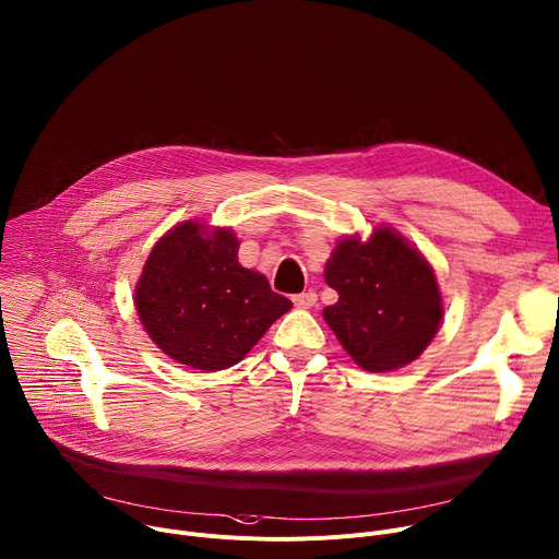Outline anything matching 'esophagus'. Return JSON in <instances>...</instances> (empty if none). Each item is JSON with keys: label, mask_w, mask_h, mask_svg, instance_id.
<instances>
[{"label": "esophagus", "mask_w": 559, "mask_h": 559, "mask_svg": "<svg viewBox=\"0 0 559 559\" xmlns=\"http://www.w3.org/2000/svg\"><path fill=\"white\" fill-rule=\"evenodd\" d=\"M318 302V296H316V292H302V294H298V296H294V305L296 307H300V309H309V307H313Z\"/></svg>", "instance_id": "obj_1"}]
</instances>
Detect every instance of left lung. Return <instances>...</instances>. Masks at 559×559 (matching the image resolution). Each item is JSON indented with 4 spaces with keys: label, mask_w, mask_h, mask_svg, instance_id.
Masks as SVG:
<instances>
[{
    "label": "left lung",
    "mask_w": 559,
    "mask_h": 559,
    "mask_svg": "<svg viewBox=\"0 0 559 559\" xmlns=\"http://www.w3.org/2000/svg\"><path fill=\"white\" fill-rule=\"evenodd\" d=\"M325 283L338 302L325 323L352 360L371 373L403 369L431 345L444 300L427 257L407 238L376 225L371 236H343L325 263Z\"/></svg>",
    "instance_id": "1"
}]
</instances>
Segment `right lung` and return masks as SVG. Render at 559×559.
Wrapping results in <instances>:
<instances>
[{"label":"right lung","instance_id":"1","mask_svg":"<svg viewBox=\"0 0 559 559\" xmlns=\"http://www.w3.org/2000/svg\"><path fill=\"white\" fill-rule=\"evenodd\" d=\"M238 246L229 227L183 221L154 243L134 285L145 334L190 369L221 371L241 362L292 309L261 272L238 263Z\"/></svg>","mask_w":559,"mask_h":559}]
</instances>
